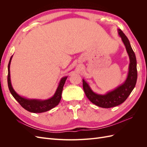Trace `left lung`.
Wrapping results in <instances>:
<instances>
[{
	"mask_svg": "<svg viewBox=\"0 0 147 147\" xmlns=\"http://www.w3.org/2000/svg\"><path fill=\"white\" fill-rule=\"evenodd\" d=\"M119 36L126 47L129 56V70L126 82L122 85L115 89L113 91L105 95L97 94L93 92L88 84L83 80V88L84 93L92 103L102 108H111L121 104L126 100L134 88L137 79V61L135 53L131 46L129 41L121 29H118Z\"/></svg>",
	"mask_w": 147,
	"mask_h": 147,
	"instance_id": "8db88e82",
	"label": "left lung"
}]
</instances>
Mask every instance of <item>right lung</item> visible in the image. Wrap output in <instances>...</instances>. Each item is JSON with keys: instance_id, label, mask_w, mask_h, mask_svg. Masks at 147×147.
<instances>
[{"instance_id": "right-lung-1", "label": "right lung", "mask_w": 147, "mask_h": 147, "mask_svg": "<svg viewBox=\"0 0 147 147\" xmlns=\"http://www.w3.org/2000/svg\"><path fill=\"white\" fill-rule=\"evenodd\" d=\"M11 57L12 56L10 57L9 63H8V86L11 94H12L13 97L18 102V103L21 105L22 107H23L24 109L29 111L30 112L42 113L50 110L51 109L55 107L56 105H58L61 99V94L62 91H63V86L64 85V83L67 77H65L61 79L55 95L50 99L45 100H39L35 99L29 100L23 98V97L20 96L17 94V93L14 91V90H13L11 86L10 74V65L11 63Z\"/></svg>"}]
</instances>
